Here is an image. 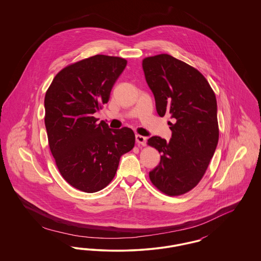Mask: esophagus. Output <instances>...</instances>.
Wrapping results in <instances>:
<instances>
[{"label":"esophagus","mask_w":261,"mask_h":261,"mask_svg":"<svg viewBox=\"0 0 261 261\" xmlns=\"http://www.w3.org/2000/svg\"><path fill=\"white\" fill-rule=\"evenodd\" d=\"M136 142L139 145L142 146H146L147 145V138L141 135H136Z\"/></svg>","instance_id":"esophagus-1"}]
</instances>
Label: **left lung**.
Listing matches in <instances>:
<instances>
[{
    "label": "left lung",
    "mask_w": 261,
    "mask_h": 261,
    "mask_svg": "<svg viewBox=\"0 0 261 261\" xmlns=\"http://www.w3.org/2000/svg\"><path fill=\"white\" fill-rule=\"evenodd\" d=\"M142 65L159 115L170 114L174 120L168 142L158 136L148 140L162 154L149 179L167 196L184 195L199 184L217 147L215 94L198 69L170 55L148 57Z\"/></svg>",
    "instance_id": "left-lung-1"
}]
</instances>
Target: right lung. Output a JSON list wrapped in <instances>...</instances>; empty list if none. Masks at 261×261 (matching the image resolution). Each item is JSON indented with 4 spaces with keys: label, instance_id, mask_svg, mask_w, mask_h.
Segmentation results:
<instances>
[{
    "label": "right lung",
    "instance_id": "right-lung-1",
    "mask_svg": "<svg viewBox=\"0 0 261 261\" xmlns=\"http://www.w3.org/2000/svg\"><path fill=\"white\" fill-rule=\"evenodd\" d=\"M126 64L119 57H90L62 68L46 92L45 125L50 152L63 179L85 193L108 186L121 155L135 145L132 129H111L93 116L109 101Z\"/></svg>",
    "mask_w": 261,
    "mask_h": 261
}]
</instances>
